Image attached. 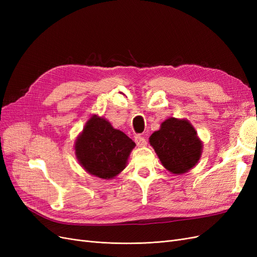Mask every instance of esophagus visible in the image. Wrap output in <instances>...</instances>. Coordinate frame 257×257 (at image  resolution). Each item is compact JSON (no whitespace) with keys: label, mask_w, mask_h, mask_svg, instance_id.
<instances>
[{"label":"esophagus","mask_w":257,"mask_h":257,"mask_svg":"<svg viewBox=\"0 0 257 257\" xmlns=\"http://www.w3.org/2000/svg\"><path fill=\"white\" fill-rule=\"evenodd\" d=\"M135 143L139 147H144L147 145V139L142 135H136L135 136Z\"/></svg>","instance_id":"obj_1"}]
</instances>
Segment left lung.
<instances>
[{
    "mask_svg": "<svg viewBox=\"0 0 257 257\" xmlns=\"http://www.w3.org/2000/svg\"><path fill=\"white\" fill-rule=\"evenodd\" d=\"M150 144L160 161L173 174H183L196 165L201 143L196 131L186 120L169 118L150 136Z\"/></svg>",
    "mask_w": 257,
    "mask_h": 257,
    "instance_id": "8db88e82",
    "label": "left lung"
}]
</instances>
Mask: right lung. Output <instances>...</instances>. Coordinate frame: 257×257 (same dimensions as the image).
I'll list each match as a JSON object with an SVG mask.
<instances>
[{"instance_id": "1", "label": "right lung", "mask_w": 257, "mask_h": 257, "mask_svg": "<svg viewBox=\"0 0 257 257\" xmlns=\"http://www.w3.org/2000/svg\"><path fill=\"white\" fill-rule=\"evenodd\" d=\"M135 143L97 115L87 122L75 144L77 159L91 175L111 179L121 173Z\"/></svg>"}]
</instances>
